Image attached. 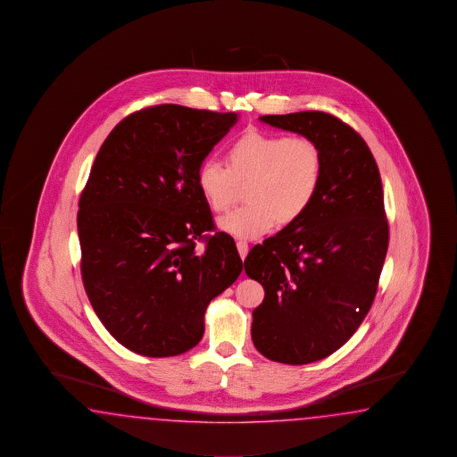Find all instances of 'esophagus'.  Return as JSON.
I'll use <instances>...</instances> for the list:
<instances>
[{
	"mask_svg": "<svg viewBox=\"0 0 457 457\" xmlns=\"http://www.w3.org/2000/svg\"><path fill=\"white\" fill-rule=\"evenodd\" d=\"M236 245H237V251H239L241 259H245V255L249 253V244L245 243V241H237Z\"/></svg>",
	"mask_w": 457,
	"mask_h": 457,
	"instance_id": "obj_1",
	"label": "esophagus"
}]
</instances>
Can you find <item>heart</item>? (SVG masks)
<instances>
[{"label": "heart", "instance_id": "b5f03b06", "mask_svg": "<svg viewBox=\"0 0 457 457\" xmlns=\"http://www.w3.org/2000/svg\"><path fill=\"white\" fill-rule=\"evenodd\" d=\"M323 177V153L308 136L245 131L231 144L228 165L204 159L196 170V187L206 206L221 213L236 198L237 185H247L245 204L218 220L223 233L257 239L277 221L300 220L315 202Z\"/></svg>", "mask_w": 457, "mask_h": 457}]
</instances>
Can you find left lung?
Wrapping results in <instances>:
<instances>
[{
	"mask_svg": "<svg viewBox=\"0 0 457 457\" xmlns=\"http://www.w3.org/2000/svg\"><path fill=\"white\" fill-rule=\"evenodd\" d=\"M259 120L312 137L323 153L308 212L244 261L245 274L265 290L253 312V345L275 362L310 364L345 345L374 303L388 247L382 180L364 139L333 114Z\"/></svg>",
	"mask_w": 457,
	"mask_h": 457,
	"instance_id": "left-lung-1",
	"label": "left lung"
}]
</instances>
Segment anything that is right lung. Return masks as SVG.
Returning <instances> with one entry per match:
<instances>
[{
	"label": "right lung",
	"instance_id": "add662e5",
	"mask_svg": "<svg viewBox=\"0 0 457 457\" xmlns=\"http://www.w3.org/2000/svg\"><path fill=\"white\" fill-rule=\"evenodd\" d=\"M237 120L157 104L116 124L96 154L77 214L81 278L103 326L136 354L198 345L206 306L243 270L229 234H204L213 216L195 180Z\"/></svg>",
	"mask_w": 457,
	"mask_h": 457
}]
</instances>
